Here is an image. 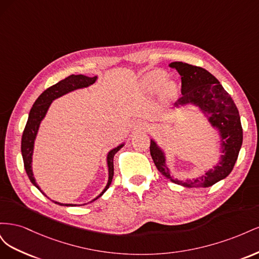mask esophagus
<instances>
[{
  "mask_svg": "<svg viewBox=\"0 0 259 259\" xmlns=\"http://www.w3.org/2000/svg\"><path fill=\"white\" fill-rule=\"evenodd\" d=\"M134 126L137 130H145L146 128V124L144 122H142V121H137V122L134 123Z\"/></svg>",
  "mask_w": 259,
  "mask_h": 259,
  "instance_id": "esophagus-1",
  "label": "esophagus"
}]
</instances>
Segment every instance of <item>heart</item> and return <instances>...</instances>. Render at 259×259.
<instances>
[{
	"mask_svg": "<svg viewBox=\"0 0 259 259\" xmlns=\"http://www.w3.org/2000/svg\"><path fill=\"white\" fill-rule=\"evenodd\" d=\"M165 79H166V76H165V74H164L163 72H161V71H153L151 73H149L145 77L144 81H143V86H144V89L147 90V91L154 92V91L158 90L160 86L164 83ZM174 93H175L174 85L167 84L166 88H165V91H164V94H165V96L169 97V96L173 95Z\"/></svg>",
	"mask_w": 259,
	"mask_h": 259,
	"instance_id": "b5f03b06",
	"label": "heart"
}]
</instances>
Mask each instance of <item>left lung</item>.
I'll return each instance as SVG.
<instances>
[{
	"instance_id": "1",
	"label": "left lung",
	"mask_w": 259,
	"mask_h": 259,
	"mask_svg": "<svg viewBox=\"0 0 259 259\" xmlns=\"http://www.w3.org/2000/svg\"><path fill=\"white\" fill-rule=\"evenodd\" d=\"M168 67L175 69L182 80L183 95L177 104L193 103L210 113L209 121L221 132L224 155L222 162L214 169L207 171L199 179L186 180L185 183L171 179L169 170L165 166L164 155L152 140L150 143L151 158L160 173L173 183L191 188L213 186L231 173L238 159L243 142V130L238 108L222 84L207 70L180 61L171 62Z\"/></svg>"
}]
</instances>
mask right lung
Returning <instances> with one entry per match:
<instances>
[{
	"label": "right lung",
	"mask_w": 259,
	"mask_h": 259,
	"mask_svg": "<svg viewBox=\"0 0 259 259\" xmlns=\"http://www.w3.org/2000/svg\"><path fill=\"white\" fill-rule=\"evenodd\" d=\"M95 81H96V76L89 77V76H85L82 74L69 75L66 77V79L61 80L60 82L51 86V88H49L48 90H45L41 94V95L37 97L35 103L33 104V107L31 108L26 127H25V130H23L22 137H21V154H22L23 165H25L26 173L30 179V182L32 183L37 188V189H40V188H38L37 184L34 180L32 169H31V162H32L33 144H34V139H35L36 133L38 130V125H40L42 119L45 116V113H46V111H48V109L54 99L65 95V94L71 92L73 90L86 88V86L93 84ZM122 146L123 145L114 148L113 150H111L108 154L107 159H108V167H109V180H108V184L104 189V191L101 192L96 199L101 197V195L106 192L109 186L111 185L112 178H113V158H114V154L120 150ZM96 199H94L93 201H95ZM55 203H56V204L62 205L58 202H55ZM65 205L70 206L72 204H65Z\"/></svg>",
	"instance_id": "1"
}]
</instances>
